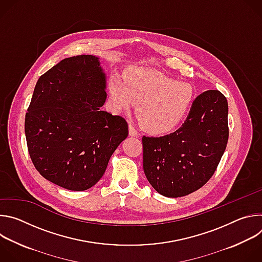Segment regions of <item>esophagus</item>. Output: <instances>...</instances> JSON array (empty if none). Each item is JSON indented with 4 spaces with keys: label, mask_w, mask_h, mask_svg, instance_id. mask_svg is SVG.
Here are the masks:
<instances>
[{
    "label": "esophagus",
    "mask_w": 262,
    "mask_h": 262,
    "mask_svg": "<svg viewBox=\"0 0 262 262\" xmlns=\"http://www.w3.org/2000/svg\"><path fill=\"white\" fill-rule=\"evenodd\" d=\"M128 133H129V136H132V137H138V135H139L137 129L132 124L128 125Z\"/></svg>",
    "instance_id": "obj_1"
}]
</instances>
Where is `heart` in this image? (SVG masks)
<instances>
[{
  "mask_svg": "<svg viewBox=\"0 0 262 262\" xmlns=\"http://www.w3.org/2000/svg\"><path fill=\"white\" fill-rule=\"evenodd\" d=\"M110 95L118 110H129L137 103V115L143 128L161 135L174 129L188 114L194 91L190 84L137 67L126 74L124 82L118 78L111 81Z\"/></svg>",
  "mask_w": 262,
  "mask_h": 262,
  "instance_id": "b5f03b06",
  "label": "heart"
}]
</instances>
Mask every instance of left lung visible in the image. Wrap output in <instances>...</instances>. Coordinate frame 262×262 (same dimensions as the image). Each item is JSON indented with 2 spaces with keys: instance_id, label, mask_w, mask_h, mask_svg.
I'll return each instance as SVG.
<instances>
[{
  "instance_id": "8db88e82",
  "label": "left lung",
  "mask_w": 262,
  "mask_h": 262,
  "mask_svg": "<svg viewBox=\"0 0 262 262\" xmlns=\"http://www.w3.org/2000/svg\"><path fill=\"white\" fill-rule=\"evenodd\" d=\"M228 136L226 97L219 90L201 93L176 132L142 138L143 169L149 183L169 198L199 190L213 175Z\"/></svg>"
}]
</instances>
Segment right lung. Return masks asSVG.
Here are the masks:
<instances>
[{"label": "right lung", "instance_id": "obj_1", "mask_svg": "<svg viewBox=\"0 0 262 262\" xmlns=\"http://www.w3.org/2000/svg\"><path fill=\"white\" fill-rule=\"evenodd\" d=\"M106 78L92 55L66 58L37 81L25 119L31 160L46 179L88 190L128 135L124 118L101 110Z\"/></svg>", "mask_w": 262, "mask_h": 262}]
</instances>
